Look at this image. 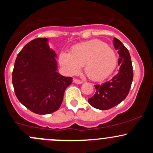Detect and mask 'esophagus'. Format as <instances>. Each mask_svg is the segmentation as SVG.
<instances>
[{
	"label": "esophagus",
	"mask_w": 153,
	"mask_h": 153,
	"mask_svg": "<svg viewBox=\"0 0 153 153\" xmlns=\"http://www.w3.org/2000/svg\"><path fill=\"white\" fill-rule=\"evenodd\" d=\"M73 82L75 83V84H82L83 81H81V80H79V79H77V78H74Z\"/></svg>",
	"instance_id": "34e87169"
}]
</instances>
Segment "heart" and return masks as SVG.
Listing matches in <instances>:
<instances>
[{
    "instance_id": "obj_1",
    "label": "heart",
    "mask_w": 153,
    "mask_h": 153,
    "mask_svg": "<svg viewBox=\"0 0 153 153\" xmlns=\"http://www.w3.org/2000/svg\"><path fill=\"white\" fill-rule=\"evenodd\" d=\"M59 63L69 75L79 73L84 65L86 75L93 81H102L112 73L116 67L117 58L112 48L98 40L77 44L70 53L61 52Z\"/></svg>"
}]
</instances>
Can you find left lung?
I'll return each mask as SVG.
<instances>
[{
	"instance_id": "8db88e82",
	"label": "left lung",
	"mask_w": 153,
	"mask_h": 153,
	"mask_svg": "<svg viewBox=\"0 0 153 153\" xmlns=\"http://www.w3.org/2000/svg\"><path fill=\"white\" fill-rule=\"evenodd\" d=\"M114 47L118 50L120 66L118 74L110 81L95 85L96 92L88 99L91 106L101 110L109 109L119 104L127 96L133 79V69L128 49L117 38H114Z\"/></svg>"
}]
</instances>
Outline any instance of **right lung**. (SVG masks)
Masks as SVG:
<instances>
[{"instance_id":"add662e5","label":"right lung","mask_w":153,"mask_h":153,"mask_svg":"<svg viewBox=\"0 0 153 153\" xmlns=\"http://www.w3.org/2000/svg\"><path fill=\"white\" fill-rule=\"evenodd\" d=\"M47 42V38H38L26 44L17 56L12 76L17 98L39 115L59 109L64 91L72 81L57 72L56 54Z\"/></svg>"}]
</instances>
